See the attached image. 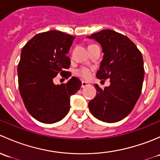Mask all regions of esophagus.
<instances>
[{"mask_svg":"<svg viewBox=\"0 0 160 160\" xmlns=\"http://www.w3.org/2000/svg\"><path fill=\"white\" fill-rule=\"evenodd\" d=\"M89 85V83L87 82H85V81H82V88H85V86H87V85Z\"/></svg>","mask_w":160,"mask_h":160,"instance_id":"obj_1","label":"esophagus"}]
</instances>
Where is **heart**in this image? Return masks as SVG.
<instances>
[{"mask_svg": "<svg viewBox=\"0 0 160 160\" xmlns=\"http://www.w3.org/2000/svg\"><path fill=\"white\" fill-rule=\"evenodd\" d=\"M76 74L78 76L82 77V78H85V79H88L91 76V71L88 68H81L77 71Z\"/></svg>", "mask_w": 160, "mask_h": 160, "instance_id": "b5f03b06", "label": "heart"}]
</instances>
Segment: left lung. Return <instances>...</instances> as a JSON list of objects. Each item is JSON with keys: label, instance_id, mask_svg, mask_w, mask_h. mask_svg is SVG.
I'll list each match as a JSON object with an SVG mask.
<instances>
[{"label": "left lung", "instance_id": "obj_1", "mask_svg": "<svg viewBox=\"0 0 160 160\" xmlns=\"http://www.w3.org/2000/svg\"><path fill=\"white\" fill-rule=\"evenodd\" d=\"M100 44L104 54L96 77L110 79L102 89L95 84L96 95L88 102L93 116L105 122H116L132 112L139 99L144 79L143 58L131 40L116 31L102 30L88 36Z\"/></svg>", "mask_w": 160, "mask_h": 160}]
</instances>
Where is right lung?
I'll list each match as a JSON object with an SVG mask.
<instances>
[{
  "label": "right lung",
  "mask_w": 160,
  "mask_h": 160,
  "mask_svg": "<svg viewBox=\"0 0 160 160\" xmlns=\"http://www.w3.org/2000/svg\"><path fill=\"white\" fill-rule=\"evenodd\" d=\"M75 37L58 31L40 33L21 50L18 66L21 96L28 112L47 124L65 118L70 109V97L80 89L82 82L72 77L65 84L55 85L58 73L68 78L70 67L67 53Z\"/></svg>",
  "instance_id": "right-lung-1"
}]
</instances>
